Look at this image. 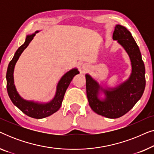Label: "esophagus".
<instances>
[{
	"label": "esophagus",
	"mask_w": 154,
	"mask_h": 154,
	"mask_svg": "<svg viewBox=\"0 0 154 154\" xmlns=\"http://www.w3.org/2000/svg\"><path fill=\"white\" fill-rule=\"evenodd\" d=\"M83 69H84V71L87 70V66H83Z\"/></svg>",
	"instance_id": "34e87169"
}]
</instances>
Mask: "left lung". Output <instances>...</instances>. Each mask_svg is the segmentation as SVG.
<instances>
[{
	"label": "left lung",
	"mask_w": 154,
	"mask_h": 154,
	"mask_svg": "<svg viewBox=\"0 0 154 154\" xmlns=\"http://www.w3.org/2000/svg\"><path fill=\"white\" fill-rule=\"evenodd\" d=\"M113 39L124 48L132 64L129 79L119 87L104 90L106 98H98L100 86L89 75H86V93L90 106L96 113L109 119L123 116L133 107L144 93L146 79L145 67L140 50L131 33L125 27L118 24L113 33Z\"/></svg>",
	"instance_id": "left-lung-1"
}]
</instances>
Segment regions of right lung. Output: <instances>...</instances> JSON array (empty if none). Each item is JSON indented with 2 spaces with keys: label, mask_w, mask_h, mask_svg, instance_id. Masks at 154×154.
I'll return each instance as SVG.
<instances>
[{
  "label": "right lung",
  "mask_w": 154,
  "mask_h": 154,
  "mask_svg": "<svg viewBox=\"0 0 154 154\" xmlns=\"http://www.w3.org/2000/svg\"><path fill=\"white\" fill-rule=\"evenodd\" d=\"M37 32L38 31L35 33ZM35 35V33H33L32 35H27L25 43L22 46H20L16 51L13 58L10 61L9 65H8L7 73H6V79H7L8 93L12 103L28 116L33 118V119H40L49 116L59 110L62 105V102L67 88L69 87L73 77L75 75L79 74V71L77 70V69H73L67 72L61 79L57 85V88L55 97L50 102L47 103V104H38V103L29 102V101L23 100L19 95L16 90L15 86L14 85V68L21 54L22 53L25 48L29 45L30 42L32 41Z\"/></svg>",
  "instance_id": "1"
}]
</instances>
